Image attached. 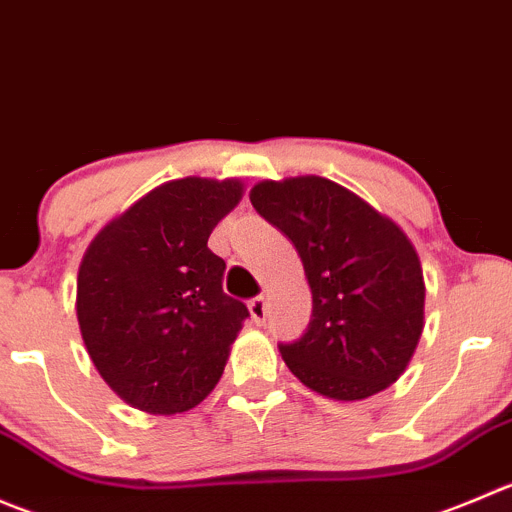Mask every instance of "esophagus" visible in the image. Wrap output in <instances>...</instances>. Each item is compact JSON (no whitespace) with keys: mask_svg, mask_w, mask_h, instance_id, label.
Masks as SVG:
<instances>
[{"mask_svg":"<svg viewBox=\"0 0 512 512\" xmlns=\"http://www.w3.org/2000/svg\"><path fill=\"white\" fill-rule=\"evenodd\" d=\"M250 315H252V320H255V325H262V322H265V317H267V300L265 297H252L250 300Z\"/></svg>","mask_w":512,"mask_h":512,"instance_id":"obj_1","label":"esophagus"}]
</instances>
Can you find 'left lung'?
<instances>
[{"label":"left lung","mask_w":512,"mask_h":512,"mask_svg":"<svg viewBox=\"0 0 512 512\" xmlns=\"http://www.w3.org/2000/svg\"><path fill=\"white\" fill-rule=\"evenodd\" d=\"M250 202L285 232L305 267L312 320L280 345L292 375L332 400H365L405 372L425 325V280L390 217L317 175L262 180Z\"/></svg>","instance_id":"obj_1"}]
</instances>
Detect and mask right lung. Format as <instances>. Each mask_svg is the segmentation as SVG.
Listing matches in <instances>:
<instances>
[{"label": "right lung", "mask_w": 512, "mask_h": 512, "mask_svg": "<svg viewBox=\"0 0 512 512\" xmlns=\"http://www.w3.org/2000/svg\"><path fill=\"white\" fill-rule=\"evenodd\" d=\"M240 180L185 177L147 192L97 232L79 262L77 322L109 388L150 415L200 405L250 315L225 295L207 247L237 207Z\"/></svg>", "instance_id": "1"}]
</instances>
